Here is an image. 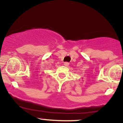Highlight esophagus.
Returning a JSON list of instances; mask_svg holds the SVG:
<instances>
[{
    "instance_id": "obj_1",
    "label": "esophagus",
    "mask_w": 123,
    "mask_h": 123,
    "mask_svg": "<svg viewBox=\"0 0 123 123\" xmlns=\"http://www.w3.org/2000/svg\"><path fill=\"white\" fill-rule=\"evenodd\" d=\"M69 62H64V65L65 66H66V67H68V66L69 65Z\"/></svg>"
}]
</instances>
